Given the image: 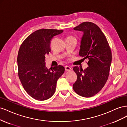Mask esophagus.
Masks as SVG:
<instances>
[{"instance_id": "esophagus-1", "label": "esophagus", "mask_w": 127, "mask_h": 127, "mask_svg": "<svg viewBox=\"0 0 127 127\" xmlns=\"http://www.w3.org/2000/svg\"><path fill=\"white\" fill-rule=\"evenodd\" d=\"M71 67H69V66H66L65 67V70H66V71H70V70H71Z\"/></svg>"}]
</instances>
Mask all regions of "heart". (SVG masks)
<instances>
[{
  "label": "heart",
  "instance_id": "1",
  "mask_svg": "<svg viewBox=\"0 0 127 127\" xmlns=\"http://www.w3.org/2000/svg\"><path fill=\"white\" fill-rule=\"evenodd\" d=\"M69 37H72V36H69V37H68L67 38H69Z\"/></svg>",
  "mask_w": 127,
  "mask_h": 127
}]
</instances>
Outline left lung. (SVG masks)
I'll return each instance as SVG.
<instances>
[{
    "instance_id": "1",
    "label": "left lung",
    "mask_w": 127,
    "mask_h": 127,
    "mask_svg": "<svg viewBox=\"0 0 127 127\" xmlns=\"http://www.w3.org/2000/svg\"><path fill=\"white\" fill-rule=\"evenodd\" d=\"M74 29L84 33L79 55L88 59V67L84 70L77 66L73 68L77 76L73 89L81 96L90 97L105 85L109 76L112 53L105 36L97 25L85 22Z\"/></svg>"
}]
</instances>
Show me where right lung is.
<instances>
[{
  "label": "right lung",
  "mask_w": 127,
  "mask_h": 127,
  "mask_svg": "<svg viewBox=\"0 0 127 127\" xmlns=\"http://www.w3.org/2000/svg\"><path fill=\"white\" fill-rule=\"evenodd\" d=\"M56 29L38 30L26 38L17 56L18 74L25 91L33 98L46 100L54 94L57 80L64 73L59 65L52 71L45 67V56L51 51L53 36L63 32Z\"/></svg>",
  "instance_id": "add662e5"
}]
</instances>
